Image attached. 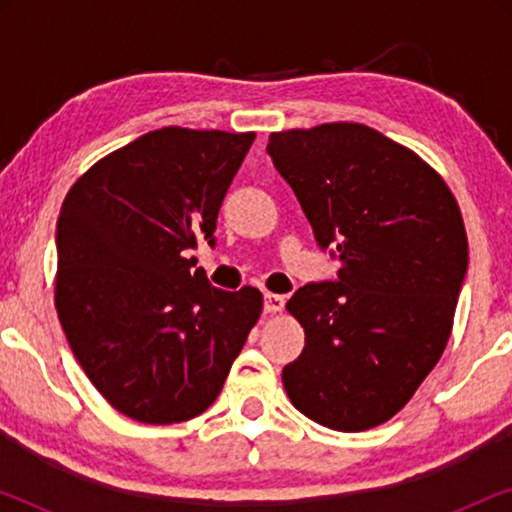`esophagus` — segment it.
Returning a JSON list of instances; mask_svg holds the SVG:
<instances>
[{
    "instance_id": "34e87169",
    "label": "esophagus",
    "mask_w": 512,
    "mask_h": 512,
    "mask_svg": "<svg viewBox=\"0 0 512 512\" xmlns=\"http://www.w3.org/2000/svg\"><path fill=\"white\" fill-rule=\"evenodd\" d=\"M284 296H279V293H265V303H263V310L268 314H277L284 310Z\"/></svg>"
}]
</instances>
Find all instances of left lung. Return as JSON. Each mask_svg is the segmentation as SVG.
<instances>
[{"instance_id":"obj_1","label":"left lung","mask_w":512,"mask_h":512,"mask_svg":"<svg viewBox=\"0 0 512 512\" xmlns=\"http://www.w3.org/2000/svg\"><path fill=\"white\" fill-rule=\"evenodd\" d=\"M268 153L340 261L338 282L300 286L286 303L305 349L284 389L312 422L373 429L415 396L450 340L468 268L457 198L415 151L361 123L272 132Z\"/></svg>"}]
</instances>
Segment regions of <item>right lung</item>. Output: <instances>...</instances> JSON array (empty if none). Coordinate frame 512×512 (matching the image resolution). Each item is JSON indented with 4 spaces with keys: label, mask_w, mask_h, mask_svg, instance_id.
<instances>
[{
    "label": "right lung",
    "mask_w": 512,
    "mask_h": 512,
    "mask_svg": "<svg viewBox=\"0 0 512 512\" xmlns=\"http://www.w3.org/2000/svg\"><path fill=\"white\" fill-rule=\"evenodd\" d=\"M256 132L160 128L111 151L58 216L55 310L111 408L179 424L216 401L263 312L254 286L221 291L186 258L216 216Z\"/></svg>",
    "instance_id": "right-lung-1"
}]
</instances>
